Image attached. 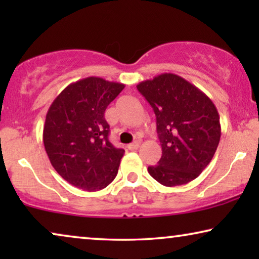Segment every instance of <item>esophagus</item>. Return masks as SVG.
Instances as JSON below:
<instances>
[{
  "instance_id": "obj_1",
  "label": "esophagus",
  "mask_w": 259,
  "mask_h": 259,
  "mask_svg": "<svg viewBox=\"0 0 259 259\" xmlns=\"http://www.w3.org/2000/svg\"><path fill=\"white\" fill-rule=\"evenodd\" d=\"M139 145H140V143L139 141H134V143H132V144H130L128 146H127V148H128L130 151H134V150H137L138 147H139Z\"/></svg>"
}]
</instances>
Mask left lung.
Segmentation results:
<instances>
[{
  "label": "left lung",
  "instance_id": "8db88e82",
  "mask_svg": "<svg viewBox=\"0 0 259 259\" xmlns=\"http://www.w3.org/2000/svg\"><path fill=\"white\" fill-rule=\"evenodd\" d=\"M153 108L162 154L148 166L164 186L192 182L210 164L221 140L217 108L199 88L182 76L164 73L137 86Z\"/></svg>",
  "mask_w": 259,
  "mask_h": 259
}]
</instances>
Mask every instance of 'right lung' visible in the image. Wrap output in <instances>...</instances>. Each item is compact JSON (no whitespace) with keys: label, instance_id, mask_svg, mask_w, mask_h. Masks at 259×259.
<instances>
[{"label":"right lung","instance_id":"add662e5","mask_svg":"<svg viewBox=\"0 0 259 259\" xmlns=\"http://www.w3.org/2000/svg\"><path fill=\"white\" fill-rule=\"evenodd\" d=\"M123 88L90 76L67 86L48 109L46 152L55 171L77 189L94 192L116 177L125 151L109 143L105 111Z\"/></svg>","mask_w":259,"mask_h":259}]
</instances>
